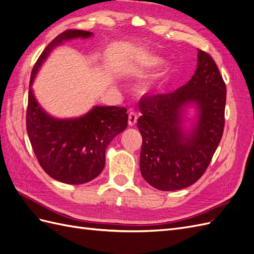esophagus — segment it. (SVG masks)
Returning <instances> with one entry per match:
<instances>
[{"mask_svg":"<svg viewBox=\"0 0 254 254\" xmlns=\"http://www.w3.org/2000/svg\"><path fill=\"white\" fill-rule=\"evenodd\" d=\"M136 120H138V115H136L134 112H129L128 114V125L129 126H134Z\"/></svg>","mask_w":254,"mask_h":254,"instance_id":"esophagus-1","label":"esophagus"}]
</instances>
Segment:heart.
<instances>
[{
  "mask_svg": "<svg viewBox=\"0 0 254 254\" xmlns=\"http://www.w3.org/2000/svg\"><path fill=\"white\" fill-rule=\"evenodd\" d=\"M140 63L143 66H147V67H152V66H156L160 63V58L156 57V56H150V54H146V56H143L140 60ZM169 71V68L167 67L160 74L158 78H163Z\"/></svg>",
  "mask_w": 254,
  "mask_h": 254,
  "instance_id": "1",
  "label": "heart"
}]
</instances>
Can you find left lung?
<instances>
[{"label":"left lung","instance_id":"left-lung-1","mask_svg":"<svg viewBox=\"0 0 254 254\" xmlns=\"http://www.w3.org/2000/svg\"><path fill=\"white\" fill-rule=\"evenodd\" d=\"M227 87L208 53L198 50L197 68L188 83L167 94H145L139 101L142 115L140 170L153 187L173 191L201 178L221 141ZM187 103L199 109L196 128L181 129V110Z\"/></svg>","mask_w":254,"mask_h":254}]
</instances>
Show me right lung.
<instances>
[{"label":"right lung","mask_w":254,"mask_h":254,"mask_svg":"<svg viewBox=\"0 0 254 254\" xmlns=\"http://www.w3.org/2000/svg\"><path fill=\"white\" fill-rule=\"evenodd\" d=\"M92 36L91 32L66 30L46 47L34 65L30 85L54 47L64 40ZM124 107H95L82 118L57 120L37 104L32 88L26 109V131L45 172L59 182L80 185L94 180L105 168L106 148L128 124Z\"/></svg>","instance_id":"obj_1"}]
</instances>
